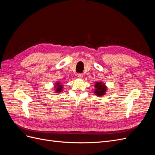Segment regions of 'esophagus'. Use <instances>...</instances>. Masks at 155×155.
I'll list each match as a JSON object with an SVG mask.
<instances>
[{"label": "esophagus", "instance_id": "esophagus-1", "mask_svg": "<svg viewBox=\"0 0 155 155\" xmlns=\"http://www.w3.org/2000/svg\"><path fill=\"white\" fill-rule=\"evenodd\" d=\"M77 76H78V78L79 79H82V78H83V74H78Z\"/></svg>", "mask_w": 155, "mask_h": 155}]
</instances>
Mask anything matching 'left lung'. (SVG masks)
<instances>
[{
  "mask_svg": "<svg viewBox=\"0 0 155 155\" xmlns=\"http://www.w3.org/2000/svg\"><path fill=\"white\" fill-rule=\"evenodd\" d=\"M94 87L95 89L94 91V94L100 97H102L105 95L107 91V87L104 83H103L102 81H97L95 83Z\"/></svg>",
  "mask_w": 155,
  "mask_h": 155,
  "instance_id": "8db88e82",
  "label": "left lung"
}]
</instances>
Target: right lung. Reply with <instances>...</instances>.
I'll list each match as a JSON object with an SVG mask.
<instances>
[{
    "mask_svg": "<svg viewBox=\"0 0 155 155\" xmlns=\"http://www.w3.org/2000/svg\"><path fill=\"white\" fill-rule=\"evenodd\" d=\"M54 87L55 88V92H56V93L59 94V92H61L63 90V85L62 84H61L60 82H56L54 83Z\"/></svg>",
    "mask_w": 155,
    "mask_h": 155,
    "instance_id": "right-lung-1",
    "label": "right lung"
}]
</instances>
